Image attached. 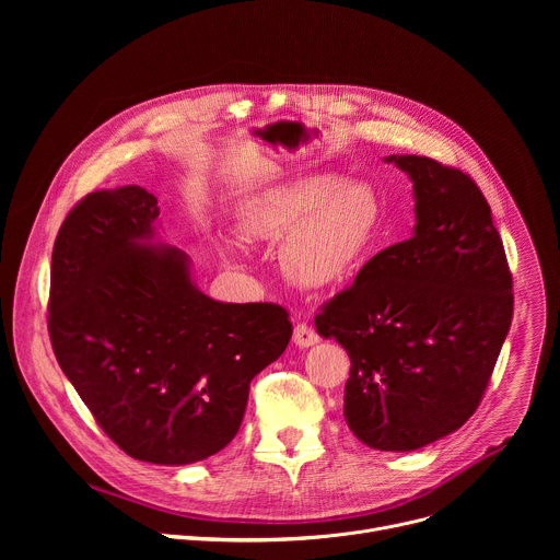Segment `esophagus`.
<instances>
[{"mask_svg":"<svg viewBox=\"0 0 560 560\" xmlns=\"http://www.w3.org/2000/svg\"><path fill=\"white\" fill-rule=\"evenodd\" d=\"M292 339H294V343H296L299 348H310V346L318 343L316 330H314L312 326H307V324H296Z\"/></svg>","mask_w":560,"mask_h":560,"instance_id":"obj_1","label":"esophagus"}]
</instances>
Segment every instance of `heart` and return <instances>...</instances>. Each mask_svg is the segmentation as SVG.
Listing matches in <instances>:
<instances>
[{
    "label": "heart",
    "instance_id": "1",
    "mask_svg": "<svg viewBox=\"0 0 560 560\" xmlns=\"http://www.w3.org/2000/svg\"><path fill=\"white\" fill-rule=\"evenodd\" d=\"M383 219L376 190L337 175H307L257 195L238 214V230L277 242L283 272L305 288L346 281L365 261Z\"/></svg>",
    "mask_w": 560,
    "mask_h": 560
}]
</instances>
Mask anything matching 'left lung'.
<instances>
[{
  "label": "left lung",
  "instance_id": "left-lung-1",
  "mask_svg": "<svg viewBox=\"0 0 560 560\" xmlns=\"http://www.w3.org/2000/svg\"><path fill=\"white\" fill-rule=\"evenodd\" d=\"M415 182L408 242L374 255L314 316L350 354L343 417L383 452L419 450L481 406L508 337L514 292L492 210L460 168L387 156Z\"/></svg>",
  "mask_w": 560,
  "mask_h": 560
}]
</instances>
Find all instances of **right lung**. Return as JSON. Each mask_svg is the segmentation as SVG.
<instances>
[{
    "label": "right lung",
    "mask_w": 560,
    "mask_h": 560,
    "mask_svg": "<svg viewBox=\"0 0 560 560\" xmlns=\"http://www.w3.org/2000/svg\"><path fill=\"white\" fill-rule=\"evenodd\" d=\"M159 217L139 186L95 190L66 214L50 266L48 335L59 368L128 456L186 465L223 450L250 381L292 337L277 303H219L173 246L143 248Z\"/></svg>",
    "instance_id": "add662e5"
}]
</instances>
